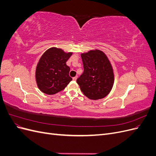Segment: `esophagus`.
Segmentation results:
<instances>
[{"label": "esophagus", "instance_id": "1", "mask_svg": "<svg viewBox=\"0 0 156 156\" xmlns=\"http://www.w3.org/2000/svg\"><path fill=\"white\" fill-rule=\"evenodd\" d=\"M77 79V76H75V77H73V81H76Z\"/></svg>", "mask_w": 156, "mask_h": 156}]
</instances>
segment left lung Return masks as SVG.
Listing matches in <instances>:
<instances>
[{"label":"left lung","instance_id":"obj_1","mask_svg":"<svg viewBox=\"0 0 156 156\" xmlns=\"http://www.w3.org/2000/svg\"><path fill=\"white\" fill-rule=\"evenodd\" d=\"M84 72L77 79L81 91L90 100L107 96L113 87L115 75L107 55L102 51L90 50L81 55Z\"/></svg>","mask_w":156,"mask_h":156}]
</instances>
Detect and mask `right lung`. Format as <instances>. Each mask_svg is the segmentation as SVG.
I'll return each instance as SVG.
<instances>
[{"label": "right lung", "instance_id": "1", "mask_svg": "<svg viewBox=\"0 0 156 156\" xmlns=\"http://www.w3.org/2000/svg\"><path fill=\"white\" fill-rule=\"evenodd\" d=\"M72 52L66 53L62 49L51 48L41 55L36 68V81L38 88L52 95L64 90L72 78L70 68L66 65Z\"/></svg>", "mask_w": 156, "mask_h": 156}]
</instances>
